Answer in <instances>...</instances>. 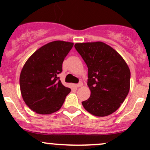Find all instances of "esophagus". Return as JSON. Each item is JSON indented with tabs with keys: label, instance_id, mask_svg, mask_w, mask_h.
Masks as SVG:
<instances>
[{
	"label": "esophagus",
	"instance_id": "esophagus-1",
	"mask_svg": "<svg viewBox=\"0 0 150 150\" xmlns=\"http://www.w3.org/2000/svg\"><path fill=\"white\" fill-rule=\"evenodd\" d=\"M83 84L82 82H79L78 84H76V87H81V86H83Z\"/></svg>",
	"mask_w": 150,
	"mask_h": 150
}]
</instances>
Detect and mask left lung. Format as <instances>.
I'll use <instances>...</instances> for the list:
<instances>
[{
	"instance_id": "1",
	"label": "left lung",
	"mask_w": 150,
	"mask_h": 150,
	"mask_svg": "<svg viewBox=\"0 0 150 150\" xmlns=\"http://www.w3.org/2000/svg\"><path fill=\"white\" fill-rule=\"evenodd\" d=\"M75 48L88 67L91 96L83 106L93 115H111L129 92V67L115 50L102 42L76 43Z\"/></svg>"
}]
</instances>
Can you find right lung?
Segmentation results:
<instances>
[{
    "instance_id": "1",
    "label": "right lung",
    "mask_w": 150,
    "mask_h": 150,
    "mask_svg": "<svg viewBox=\"0 0 150 150\" xmlns=\"http://www.w3.org/2000/svg\"><path fill=\"white\" fill-rule=\"evenodd\" d=\"M73 46L70 42L56 40L38 49L24 65L19 77L21 93L33 111L48 115L62 106L69 88L62 83L58 75L62 63Z\"/></svg>"
}]
</instances>
